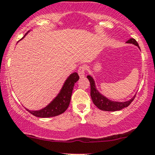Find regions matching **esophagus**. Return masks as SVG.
<instances>
[{
  "instance_id": "34e87169",
  "label": "esophagus",
  "mask_w": 155,
  "mask_h": 155,
  "mask_svg": "<svg viewBox=\"0 0 155 155\" xmlns=\"http://www.w3.org/2000/svg\"><path fill=\"white\" fill-rule=\"evenodd\" d=\"M85 71H86V67H85V65H82V66L79 68V70H78V73H79V76H80L81 78L85 76Z\"/></svg>"
}]
</instances>
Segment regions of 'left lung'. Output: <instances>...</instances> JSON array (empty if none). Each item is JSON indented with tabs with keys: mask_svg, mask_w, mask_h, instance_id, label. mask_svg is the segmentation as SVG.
Masks as SVG:
<instances>
[{
	"mask_svg": "<svg viewBox=\"0 0 155 155\" xmlns=\"http://www.w3.org/2000/svg\"><path fill=\"white\" fill-rule=\"evenodd\" d=\"M128 43H133V44L136 45V46H139L137 40L134 38H130L127 41ZM87 78L88 79L89 82H90V86H91V97L93 103L97 107L99 108L100 109L103 111H118L121 109H124V108L127 107L133 101L135 98L136 95L133 98H131L130 101H126V102H114V101H111L106 98L105 97L102 96L99 92L97 91L96 87H95L94 81L92 79L91 76H87Z\"/></svg>",
	"mask_w": 155,
	"mask_h": 155,
	"instance_id": "1",
	"label": "left lung"
}]
</instances>
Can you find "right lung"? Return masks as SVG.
Returning <instances> with one entry per match:
<instances>
[{"mask_svg":"<svg viewBox=\"0 0 155 155\" xmlns=\"http://www.w3.org/2000/svg\"><path fill=\"white\" fill-rule=\"evenodd\" d=\"M79 76L77 73H72L66 80L57 97L49 105L39 111H30L28 109L27 110L33 115L39 118H49L64 113L70 104L74 84L79 80Z\"/></svg>","mask_w":155,"mask_h":155,"instance_id":"1","label":"right lung"}]
</instances>
